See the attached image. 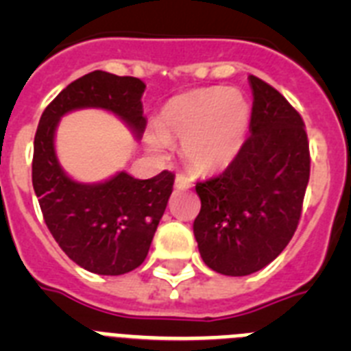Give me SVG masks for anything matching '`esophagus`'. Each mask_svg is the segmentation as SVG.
<instances>
[{
    "label": "esophagus",
    "mask_w": 351,
    "mask_h": 351,
    "mask_svg": "<svg viewBox=\"0 0 351 351\" xmlns=\"http://www.w3.org/2000/svg\"><path fill=\"white\" fill-rule=\"evenodd\" d=\"M176 188L178 190H186V188H191V181L182 173H178V178H176Z\"/></svg>",
    "instance_id": "obj_1"
}]
</instances>
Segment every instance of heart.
Instances as JSON below:
<instances>
[{
	"label": "heart",
	"mask_w": 351,
	"mask_h": 351,
	"mask_svg": "<svg viewBox=\"0 0 351 351\" xmlns=\"http://www.w3.org/2000/svg\"><path fill=\"white\" fill-rule=\"evenodd\" d=\"M250 125V105L235 89L207 88L182 93L161 108L158 133L149 145L182 141V158L198 173L226 169L243 147Z\"/></svg>",
	"instance_id": "1"
}]
</instances>
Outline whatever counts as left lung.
Wrapping results in <instances>:
<instances>
[{"label": "left lung", "instance_id": "left-lung-1", "mask_svg": "<svg viewBox=\"0 0 351 351\" xmlns=\"http://www.w3.org/2000/svg\"><path fill=\"white\" fill-rule=\"evenodd\" d=\"M250 137L225 172L197 182L200 213L193 234L207 267L225 276L260 271L287 247L308 188L304 121L272 86L250 75Z\"/></svg>", "mask_w": 351, "mask_h": 351}]
</instances>
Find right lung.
<instances>
[{
	"label": "right lung",
	"instance_id": "1",
	"mask_svg": "<svg viewBox=\"0 0 351 351\" xmlns=\"http://www.w3.org/2000/svg\"><path fill=\"white\" fill-rule=\"evenodd\" d=\"M144 89L137 77L91 71L56 96L36 128L33 188L45 225L68 258L95 274H126L144 262L172 193L173 173L163 170L151 179H135L119 172L96 184L73 181L56 156V126L71 110L95 107L116 114L141 137Z\"/></svg>",
	"mask_w": 351,
	"mask_h": 351
}]
</instances>
